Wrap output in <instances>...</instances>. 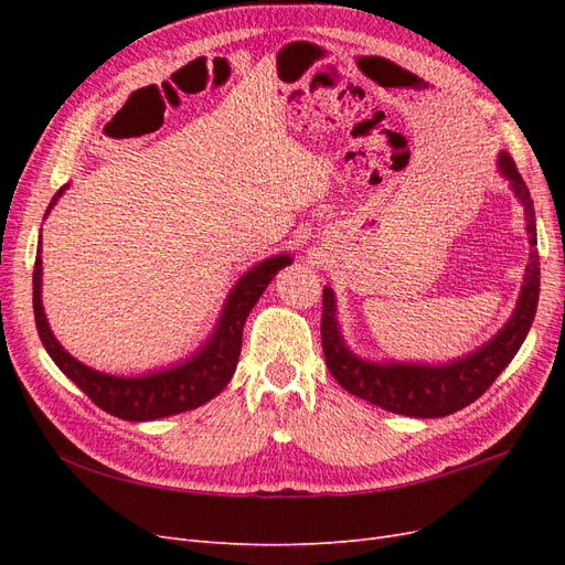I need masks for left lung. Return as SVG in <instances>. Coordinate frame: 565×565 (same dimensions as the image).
Segmentation results:
<instances>
[{
	"mask_svg": "<svg viewBox=\"0 0 565 565\" xmlns=\"http://www.w3.org/2000/svg\"><path fill=\"white\" fill-rule=\"evenodd\" d=\"M500 174L509 181L511 191L519 198L525 212V231L530 241V259L525 266L523 287L516 309L504 328L488 344L471 351L452 363L424 365V363H372L358 358L349 347L337 320V299L332 287L322 289V353L332 377L344 386L351 396L380 405L388 413L407 417H446L457 409L481 398L500 372L511 363L521 349L530 324L535 320L540 299V256L535 233V210L525 181L511 160L509 152L498 156Z\"/></svg>",
	"mask_w": 565,
	"mask_h": 565,
	"instance_id": "1",
	"label": "left lung"
}]
</instances>
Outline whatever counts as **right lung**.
I'll return each instance as SVG.
<instances>
[{
	"label": "right lung",
	"instance_id": "obj_1",
	"mask_svg": "<svg viewBox=\"0 0 565 565\" xmlns=\"http://www.w3.org/2000/svg\"><path fill=\"white\" fill-rule=\"evenodd\" d=\"M65 188L67 183L58 188V193L51 198L46 214L65 193ZM40 254L42 249H38L35 273H32V306H35L38 332L46 353L65 377L73 380L100 409L129 422L172 417L179 413H188V409H195L218 396L231 382L237 358H241L243 328L249 311L264 295L268 282L276 278V273L287 264H292V256L289 254H276L270 256V259L249 268L231 289L212 337L204 341L191 358H185L183 363L164 367L160 372L152 370L150 374H143V377H115V374L98 372L89 365L79 363L77 358H73L58 344V339L51 332L42 306Z\"/></svg>",
	"mask_w": 565,
	"mask_h": 565
}]
</instances>
